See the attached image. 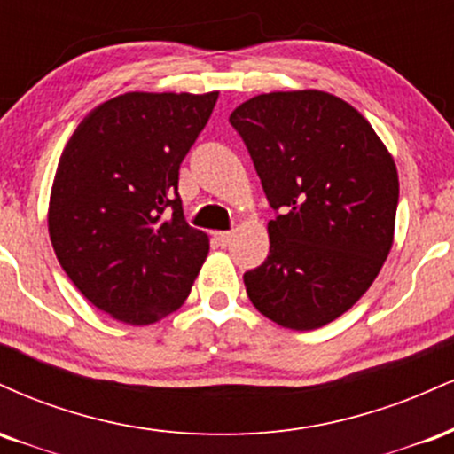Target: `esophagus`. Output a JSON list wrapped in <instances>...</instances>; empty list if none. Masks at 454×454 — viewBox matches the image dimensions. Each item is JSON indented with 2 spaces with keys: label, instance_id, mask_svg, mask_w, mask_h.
Listing matches in <instances>:
<instances>
[{
  "label": "esophagus",
  "instance_id": "34e87169",
  "mask_svg": "<svg viewBox=\"0 0 454 454\" xmlns=\"http://www.w3.org/2000/svg\"><path fill=\"white\" fill-rule=\"evenodd\" d=\"M213 239H215V241L220 245H228V243H231V239H232V232H215V234H213Z\"/></svg>",
  "mask_w": 454,
  "mask_h": 454
}]
</instances>
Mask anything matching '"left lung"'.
Segmentation results:
<instances>
[{
    "label": "left lung",
    "mask_w": 454,
    "mask_h": 454,
    "mask_svg": "<svg viewBox=\"0 0 454 454\" xmlns=\"http://www.w3.org/2000/svg\"><path fill=\"white\" fill-rule=\"evenodd\" d=\"M262 181L270 249L243 275L262 316L314 331L346 314L393 247L399 176L356 108L326 91H273L231 114Z\"/></svg>",
    "instance_id": "8db88e82"
}]
</instances>
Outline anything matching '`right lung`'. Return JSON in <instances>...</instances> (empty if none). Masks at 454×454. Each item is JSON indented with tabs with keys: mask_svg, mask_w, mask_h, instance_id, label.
I'll use <instances>...</instances> for the list:
<instances>
[{
	"mask_svg": "<svg viewBox=\"0 0 454 454\" xmlns=\"http://www.w3.org/2000/svg\"><path fill=\"white\" fill-rule=\"evenodd\" d=\"M217 91H129L78 123L51 190L55 256L90 303L119 322L153 325L184 305L209 237L184 217L179 166Z\"/></svg>",
	"mask_w": 454,
	"mask_h": 454,
	"instance_id": "1",
	"label": "right lung"
}]
</instances>
